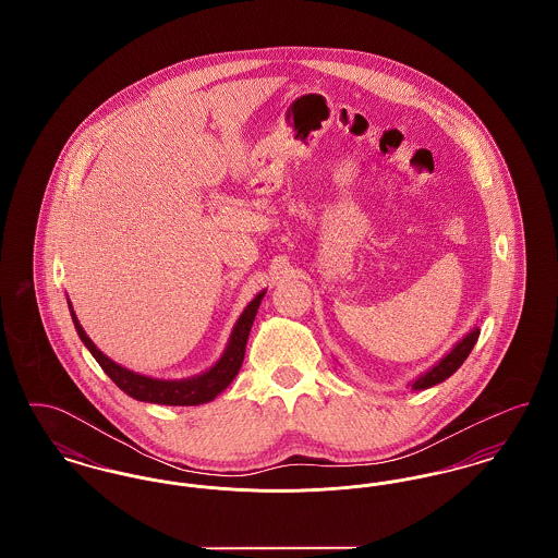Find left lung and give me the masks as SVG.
<instances>
[{"mask_svg": "<svg viewBox=\"0 0 558 558\" xmlns=\"http://www.w3.org/2000/svg\"><path fill=\"white\" fill-rule=\"evenodd\" d=\"M478 332H481L478 326H475L473 330H469L433 368H428L425 374H421V376H418L416 380H412L408 387H412L414 391H423V389H428V387L439 385V383H444L446 378H450L451 374L464 364V360H466L469 353L473 351V347L477 343Z\"/></svg>", "mask_w": 558, "mask_h": 558, "instance_id": "8db88e82", "label": "left lung"}]
</instances>
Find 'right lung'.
<instances>
[{"mask_svg": "<svg viewBox=\"0 0 558 558\" xmlns=\"http://www.w3.org/2000/svg\"><path fill=\"white\" fill-rule=\"evenodd\" d=\"M266 291L259 292L240 314L236 319L232 335L228 339V345L223 349L221 357L213 364L209 371L201 372L196 376H187V378H155V376H146L140 372L130 371L117 362H112L108 355H105L98 347L94 345V341L87 337V332L83 330L80 319L73 312V305L69 301V310H71V318L75 324V330L80 335L83 345L89 349V353L96 357V362L102 366V371L107 372L110 380L130 398L137 401H148V403H160V405H201L217 398L239 374L242 360H244V349L248 341V332L253 326V319L257 316V310L262 305Z\"/></svg>", "mask_w": 558, "mask_h": 558, "instance_id": "add662e5", "label": "right lung"}]
</instances>
